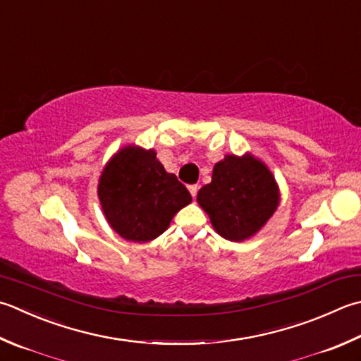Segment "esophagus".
<instances>
[{"label":"esophagus","instance_id":"34e87169","mask_svg":"<svg viewBox=\"0 0 361 361\" xmlns=\"http://www.w3.org/2000/svg\"><path fill=\"white\" fill-rule=\"evenodd\" d=\"M189 192H190V195L195 197L197 192H199V186H197V185H190V186H189Z\"/></svg>","mask_w":361,"mask_h":361}]
</instances>
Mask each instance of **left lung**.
Instances as JSON below:
<instances>
[{
	"instance_id": "1",
	"label": "left lung",
	"mask_w": 361,
	"mask_h": 361,
	"mask_svg": "<svg viewBox=\"0 0 361 361\" xmlns=\"http://www.w3.org/2000/svg\"><path fill=\"white\" fill-rule=\"evenodd\" d=\"M197 202L222 238L243 243L257 235L280 204L275 176L252 153L225 154L214 164L211 183L197 194Z\"/></svg>"
}]
</instances>
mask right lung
Wrapping results in <instances>:
<instances>
[{
  "mask_svg": "<svg viewBox=\"0 0 361 361\" xmlns=\"http://www.w3.org/2000/svg\"><path fill=\"white\" fill-rule=\"evenodd\" d=\"M97 194L111 228L133 243L157 239L173 216L192 202L189 190L166 171L153 148L134 144L122 147L106 162Z\"/></svg>",
  "mask_w": 361,
  "mask_h": 361,
  "instance_id": "right-lung-1",
  "label": "right lung"
}]
</instances>
